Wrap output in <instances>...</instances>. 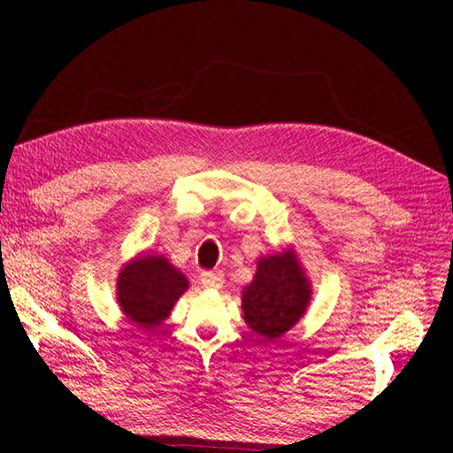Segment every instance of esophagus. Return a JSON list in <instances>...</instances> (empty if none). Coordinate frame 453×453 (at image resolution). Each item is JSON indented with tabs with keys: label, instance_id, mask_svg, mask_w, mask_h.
<instances>
[{
	"label": "esophagus",
	"instance_id": "1",
	"mask_svg": "<svg viewBox=\"0 0 453 453\" xmlns=\"http://www.w3.org/2000/svg\"><path fill=\"white\" fill-rule=\"evenodd\" d=\"M199 280H202V286L205 289H219L224 288V273L219 270H213V272H203L199 275Z\"/></svg>",
	"mask_w": 453,
	"mask_h": 453
}]
</instances>
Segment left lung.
I'll return each instance as SVG.
<instances>
[{
  "label": "left lung",
  "instance_id": "1",
  "mask_svg": "<svg viewBox=\"0 0 453 453\" xmlns=\"http://www.w3.org/2000/svg\"><path fill=\"white\" fill-rule=\"evenodd\" d=\"M311 300V286L294 250L265 256L243 288L242 310L250 329L264 340H275L302 319Z\"/></svg>",
  "mask_w": 453,
  "mask_h": 453
}]
</instances>
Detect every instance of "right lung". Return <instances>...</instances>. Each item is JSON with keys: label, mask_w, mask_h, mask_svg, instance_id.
Here are the masks:
<instances>
[{"label": "right lung", "mask_w": 453, "mask_h": 453, "mask_svg": "<svg viewBox=\"0 0 453 453\" xmlns=\"http://www.w3.org/2000/svg\"><path fill=\"white\" fill-rule=\"evenodd\" d=\"M188 286L186 275L164 256H140L118 275V303L134 326L153 329L164 324Z\"/></svg>", "instance_id": "add662e5"}]
</instances>
